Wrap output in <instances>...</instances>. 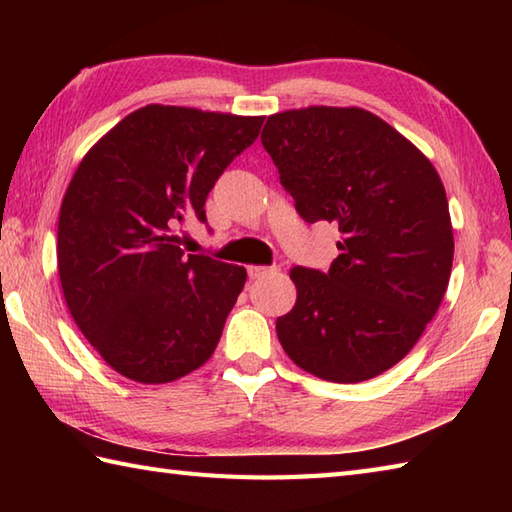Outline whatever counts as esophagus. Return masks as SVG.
I'll return each instance as SVG.
<instances>
[{
	"label": "esophagus",
	"instance_id": "1",
	"mask_svg": "<svg viewBox=\"0 0 512 512\" xmlns=\"http://www.w3.org/2000/svg\"><path fill=\"white\" fill-rule=\"evenodd\" d=\"M275 268H268V266H248V277L250 279H257V277H264L268 273H273Z\"/></svg>",
	"mask_w": 512,
	"mask_h": 512
}]
</instances>
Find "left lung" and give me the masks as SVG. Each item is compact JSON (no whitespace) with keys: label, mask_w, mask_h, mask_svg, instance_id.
I'll return each mask as SVG.
<instances>
[{"label":"left lung","mask_w":512,"mask_h":512,"mask_svg":"<svg viewBox=\"0 0 512 512\" xmlns=\"http://www.w3.org/2000/svg\"><path fill=\"white\" fill-rule=\"evenodd\" d=\"M262 145L303 220L339 226L328 273L295 266L284 352L330 383L387 372L438 312L453 266L447 193L422 151L363 107L268 116Z\"/></svg>","instance_id":"left-lung-1"}]
</instances>
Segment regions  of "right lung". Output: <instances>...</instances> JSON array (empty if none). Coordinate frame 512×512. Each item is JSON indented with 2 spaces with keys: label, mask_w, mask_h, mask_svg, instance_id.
<instances>
[{
  "label": "right lung",
  "mask_w": 512,
  "mask_h": 512,
  "mask_svg": "<svg viewBox=\"0 0 512 512\" xmlns=\"http://www.w3.org/2000/svg\"><path fill=\"white\" fill-rule=\"evenodd\" d=\"M264 116L151 103L127 114L76 167L57 262L74 323L103 361L143 385L173 383L213 356L246 268L184 255L176 228L204 202Z\"/></svg>",
  "instance_id": "add662e5"
}]
</instances>
